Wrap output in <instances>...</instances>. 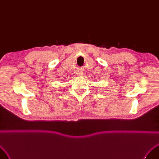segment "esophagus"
Returning <instances> with one entry per match:
<instances>
[{
	"mask_svg": "<svg viewBox=\"0 0 159 159\" xmlns=\"http://www.w3.org/2000/svg\"><path fill=\"white\" fill-rule=\"evenodd\" d=\"M79 74H80V75H83V73H82V72H80V73H79Z\"/></svg>",
	"mask_w": 159,
	"mask_h": 159,
	"instance_id": "1",
	"label": "esophagus"
}]
</instances>
